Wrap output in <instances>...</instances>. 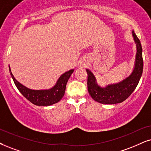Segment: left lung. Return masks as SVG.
I'll return each instance as SVG.
<instances>
[{
    "label": "left lung",
    "mask_w": 151,
    "mask_h": 151,
    "mask_svg": "<svg viewBox=\"0 0 151 151\" xmlns=\"http://www.w3.org/2000/svg\"><path fill=\"white\" fill-rule=\"evenodd\" d=\"M132 36L136 44L137 53L134 70L129 77L118 83L106 85L105 87H101L97 83L94 74L91 70L86 69L88 91L91 98L96 102L106 104L121 103L128 98L138 85L142 75L144 67L142 47L140 40L134 31H132Z\"/></svg>",
    "instance_id": "8db88e82"
}]
</instances>
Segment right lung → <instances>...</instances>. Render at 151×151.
Listing matches in <instances>:
<instances>
[{"label":"right lung","instance_id":"obj_1","mask_svg":"<svg viewBox=\"0 0 151 151\" xmlns=\"http://www.w3.org/2000/svg\"><path fill=\"white\" fill-rule=\"evenodd\" d=\"M9 73L12 77L14 84L16 85L19 92L29 100L30 102L37 106H49L52 105L55 103L58 102L64 96L65 91L66 88V84L68 83V79L71 76L74 69L70 70L69 71L63 74L56 84L50 89L46 90H33L24 86L22 83H19L15 79L12 72H11L10 67L9 65Z\"/></svg>","mask_w":151,"mask_h":151}]
</instances>
